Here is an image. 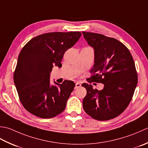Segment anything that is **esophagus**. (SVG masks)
I'll return each mask as SVG.
<instances>
[{
  "instance_id": "34e87169",
  "label": "esophagus",
  "mask_w": 148,
  "mask_h": 148,
  "mask_svg": "<svg viewBox=\"0 0 148 148\" xmlns=\"http://www.w3.org/2000/svg\"><path fill=\"white\" fill-rule=\"evenodd\" d=\"M80 86H81V84H80L79 82H77V83H76V84H75V89H76L79 88V87H80Z\"/></svg>"
}]
</instances>
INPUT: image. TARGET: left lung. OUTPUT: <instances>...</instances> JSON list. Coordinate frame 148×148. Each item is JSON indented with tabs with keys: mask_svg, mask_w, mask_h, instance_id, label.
<instances>
[{
	"mask_svg": "<svg viewBox=\"0 0 148 148\" xmlns=\"http://www.w3.org/2000/svg\"><path fill=\"white\" fill-rule=\"evenodd\" d=\"M82 33L95 50L89 80L104 84L101 91L93 89L91 84H82L87 91L84 110L96 120L113 119L127 108L136 88L138 77L134 59L128 48L116 39L98 33Z\"/></svg>",
	"mask_w": 148,
	"mask_h": 148,
	"instance_id": "8db88e82",
	"label": "left lung"
}]
</instances>
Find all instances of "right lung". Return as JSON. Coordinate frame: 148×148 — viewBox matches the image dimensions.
Returning a JSON list of instances; mask_svg holds the SVG:
<instances>
[{
    "label": "right lung",
    "instance_id": "add662e5",
    "mask_svg": "<svg viewBox=\"0 0 148 148\" xmlns=\"http://www.w3.org/2000/svg\"><path fill=\"white\" fill-rule=\"evenodd\" d=\"M81 32H54L31 39L21 50L14 72V82L20 101L33 115L43 119L64 110L75 84L65 80L50 86V73L54 65L62 66L65 52L80 38Z\"/></svg>",
    "mask_w": 148,
    "mask_h": 148
}]
</instances>
